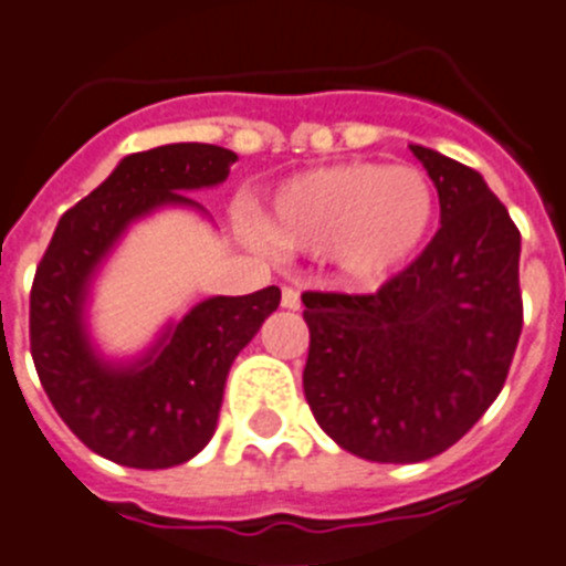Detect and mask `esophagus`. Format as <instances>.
I'll list each match as a JSON object with an SVG mask.
<instances>
[{
	"label": "esophagus",
	"instance_id": "esophagus-1",
	"mask_svg": "<svg viewBox=\"0 0 566 566\" xmlns=\"http://www.w3.org/2000/svg\"><path fill=\"white\" fill-rule=\"evenodd\" d=\"M280 304L286 306V310H297V306H301V292H297V289H292V286H283Z\"/></svg>",
	"mask_w": 566,
	"mask_h": 566
}]
</instances>
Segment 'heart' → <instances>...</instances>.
<instances>
[{
  "label": "heart",
  "mask_w": 566,
  "mask_h": 566,
  "mask_svg": "<svg viewBox=\"0 0 566 566\" xmlns=\"http://www.w3.org/2000/svg\"><path fill=\"white\" fill-rule=\"evenodd\" d=\"M432 221L427 175L350 160L289 178L262 216V233L283 251L329 254L347 280L370 286L423 245Z\"/></svg>",
  "instance_id": "1"
}]
</instances>
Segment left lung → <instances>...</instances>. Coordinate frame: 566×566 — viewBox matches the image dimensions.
Returning a JSON list of instances; mask_svg holds the SVG:
<instances>
[{"instance_id":"8db88e82","label":"left lung","mask_w":566,"mask_h":566,"mask_svg":"<svg viewBox=\"0 0 566 566\" xmlns=\"http://www.w3.org/2000/svg\"><path fill=\"white\" fill-rule=\"evenodd\" d=\"M438 189L441 228L377 292H304V395L347 453L427 462L503 391L520 329V230L479 171L411 146Z\"/></svg>"}]
</instances>
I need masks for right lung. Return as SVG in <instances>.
I'll list each match as a JSON object with an SVG mask.
<instances>
[{
    "mask_svg": "<svg viewBox=\"0 0 566 566\" xmlns=\"http://www.w3.org/2000/svg\"><path fill=\"white\" fill-rule=\"evenodd\" d=\"M233 151L175 143L137 151L84 201L66 210L31 283L29 338L54 411L78 441L116 464L175 468L216 432L224 379L239 350L280 304V289L210 297L169 329L134 368L93 356L81 327L87 280L130 221L160 205L198 207L189 189L228 178Z\"/></svg>",
    "mask_w": 566,
    "mask_h": 566,
    "instance_id": "add662e5",
    "label": "right lung"
}]
</instances>
